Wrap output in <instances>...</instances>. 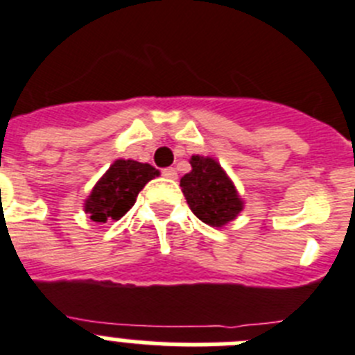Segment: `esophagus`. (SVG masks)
I'll list each match as a JSON object with an SVG mask.
<instances>
[{
	"label": "esophagus",
	"mask_w": 355,
	"mask_h": 355,
	"mask_svg": "<svg viewBox=\"0 0 355 355\" xmlns=\"http://www.w3.org/2000/svg\"><path fill=\"white\" fill-rule=\"evenodd\" d=\"M162 177L175 180V178H177V170H175V168H164V170H162Z\"/></svg>",
	"instance_id": "obj_1"
}]
</instances>
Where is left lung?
Returning a JSON list of instances; mask_svg holds the SVG:
<instances>
[{
	"instance_id": "8db88e82",
	"label": "left lung",
	"mask_w": 355,
	"mask_h": 355,
	"mask_svg": "<svg viewBox=\"0 0 355 355\" xmlns=\"http://www.w3.org/2000/svg\"><path fill=\"white\" fill-rule=\"evenodd\" d=\"M191 173L180 178V187L191 210L210 226H223L239 216L242 201L223 168L210 157H191Z\"/></svg>"
}]
</instances>
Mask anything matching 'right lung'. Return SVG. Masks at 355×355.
Masks as SVG:
<instances>
[{"label":"right lung","mask_w":355,"mask_h":355,"mask_svg":"<svg viewBox=\"0 0 355 355\" xmlns=\"http://www.w3.org/2000/svg\"><path fill=\"white\" fill-rule=\"evenodd\" d=\"M159 171L150 164L118 159L95 184L85 203V210L95 223L118 221L132 209L139 191Z\"/></svg>","instance_id":"right-lung-1"}]
</instances>
